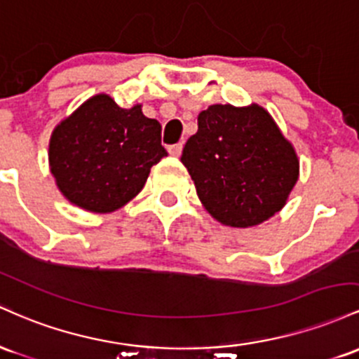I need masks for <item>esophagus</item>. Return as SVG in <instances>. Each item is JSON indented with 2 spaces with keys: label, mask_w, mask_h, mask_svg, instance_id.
Returning <instances> with one entry per match:
<instances>
[{
  "label": "esophagus",
  "mask_w": 359,
  "mask_h": 359,
  "mask_svg": "<svg viewBox=\"0 0 359 359\" xmlns=\"http://www.w3.org/2000/svg\"><path fill=\"white\" fill-rule=\"evenodd\" d=\"M168 151H169V154L178 158V156L181 154V151H183V144H175V146H169Z\"/></svg>",
  "instance_id": "esophagus-1"
}]
</instances>
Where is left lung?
<instances>
[{"label":"left lung","instance_id":"1","mask_svg":"<svg viewBox=\"0 0 359 359\" xmlns=\"http://www.w3.org/2000/svg\"><path fill=\"white\" fill-rule=\"evenodd\" d=\"M181 163L207 212L231 227L275 215L299 180L295 149L259 104H212L201 111Z\"/></svg>","mask_w":359,"mask_h":359}]
</instances>
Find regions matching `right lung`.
Masks as SVG:
<instances>
[{
    "instance_id": "add662e5",
    "label": "right lung",
    "mask_w": 359,
    "mask_h": 359,
    "mask_svg": "<svg viewBox=\"0 0 359 359\" xmlns=\"http://www.w3.org/2000/svg\"><path fill=\"white\" fill-rule=\"evenodd\" d=\"M164 156L158 120L147 118L140 104L120 108L108 95L86 100L54 128L49 144L60 193L95 213L114 212L139 195Z\"/></svg>"
}]
</instances>
